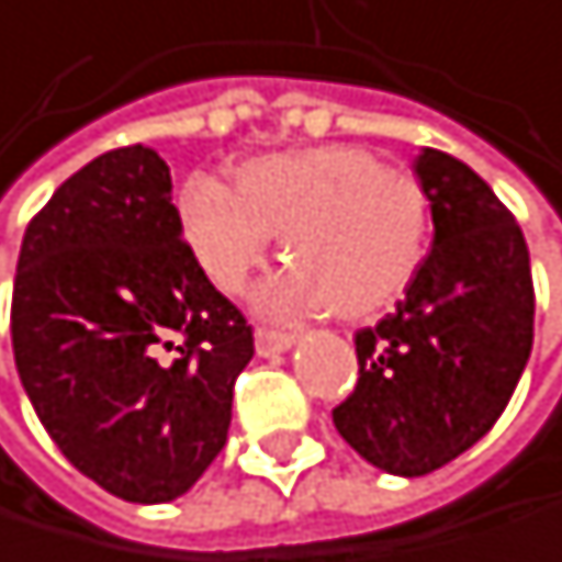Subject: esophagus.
I'll use <instances>...</instances> for the list:
<instances>
[{
  "label": "esophagus",
  "mask_w": 562,
  "mask_h": 562,
  "mask_svg": "<svg viewBox=\"0 0 562 562\" xmlns=\"http://www.w3.org/2000/svg\"><path fill=\"white\" fill-rule=\"evenodd\" d=\"M296 344V334H286V330H269V327H259L256 330V350L259 357H276L283 353Z\"/></svg>",
  "instance_id": "1"
}]
</instances>
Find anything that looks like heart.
I'll return each mask as SVG.
<instances>
[{"label":"heart","mask_w":562,"mask_h":562,"mask_svg":"<svg viewBox=\"0 0 562 562\" xmlns=\"http://www.w3.org/2000/svg\"><path fill=\"white\" fill-rule=\"evenodd\" d=\"M181 225L209 279L239 293L266 262L272 235L293 259L259 293L276 316L330 306L360 319L394 303L428 249V195L350 144L262 155L235 168V191L191 178Z\"/></svg>","instance_id":"b5f03b06"}]
</instances>
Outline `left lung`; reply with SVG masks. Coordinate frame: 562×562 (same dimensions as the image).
<instances>
[{"label": "left lung", "instance_id": "1", "mask_svg": "<svg viewBox=\"0 0 562 562\" xmlns=\"http://www.w3.org/2000/svg\"><path fill=\"white\" fill-rule=\"evenodd\" d=\"M415 175L435 239L404 300L357 330L360 378L334 407L340 438L391 475H428L506 412L532 350V272L522 228L459 158L425 147Z\"/></svg>", "mask_w": 562, "mask_h": 562}]
</instances>
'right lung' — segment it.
Returning a JSON list of instances; mask_svg holds the SVG:
<instances>
[{
	"label": "right lung",
	"instance_id": "1",
	"mask_svg": "<svg viewBox=\"0 0 562 562\" xmlns=\"http://www.w3.org/2000/svg\"><path fill=\"white\" fill-rule=\"evenodd\" d=\"M252 350L246 316L181 239L158 150H106L30 222L15 371L56 448L117 499L171 503L202 479Z\"/></svg>",
	"mask_w": 562,
	"mask_h": 562
}]
</instances>
